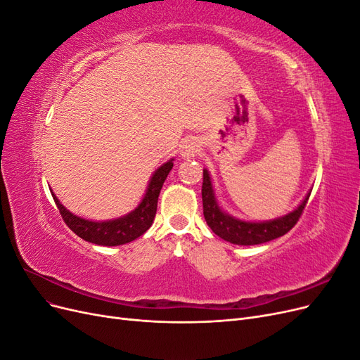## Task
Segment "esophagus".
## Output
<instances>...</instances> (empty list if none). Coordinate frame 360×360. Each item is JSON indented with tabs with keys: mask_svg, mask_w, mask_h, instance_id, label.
<instances>
[{
	"mask_svg": "<svg viewBox=\"0 0 360 360\" xmlns=\"http://www.w3.org/2000/svg\"><path fill=\"white\" fill-rule=\"evenodd\" d=\"M201 146L195 139H188L181 147V158L183 159H193L200 153Z\"/></svg>",
	"mask_w": 360,
	"mask_h": 360,
	"instance_id": "esophagus-1",
	"label": "esophagus"
}]
</instances>
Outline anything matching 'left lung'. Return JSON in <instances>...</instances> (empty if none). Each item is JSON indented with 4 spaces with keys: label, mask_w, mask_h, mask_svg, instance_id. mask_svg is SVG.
<instances>
[{
    "label": "left lung",
    "mask_w": 360,
    "mask_h": 360,
    "mask_svg": "<svg viewBox=\"0 0 360 360\" xmlns=\"http://www.w3.org/2000/svg\"><path fill=\"white\" fill-rule=\"evenodd\" d=\"M202 209L205 222L212 228V231L219 236L224 240L250 246V245H261L274 240L281 236L287 234L291 228L297 224L299 217L308 202L311 191L307 193V197L302 200V202L294 209L292 212L275 217V219L263 221V222H254V221H245L238 219V217L226 213L219 201H217L216 192L212 183V177L207 169H202Z\"/></svg>",
    "instance_id": "1"
}]
</instances>
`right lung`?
<instances>
[{"mask_svg":"<svg viewBox=\"0 0 360 360\" xmlns=\"http://www.w3.org/2000/svg\"><path fill=\"white\" fill-rule=\"evenodd\" d=\"M174 159L160 165L151 176L148 186L143 200L135 207L132 212H129L124 216H120L117 219L110 221H90L84 219L81 216H76L64 207L57 195L52 193V198L56 201L58 210L63 216L64 222L68 224L70 230L84 238L85 242H90L101 246H120L129 242H134L135 238L143 236L155 221L156 210H158V198L163 181L167 180L169 171L172 169Z\"/></svg>","mask_w":360,"mask_h":360,"instance_id":"right-lung-1","label":"right lung"}]
</instances>
